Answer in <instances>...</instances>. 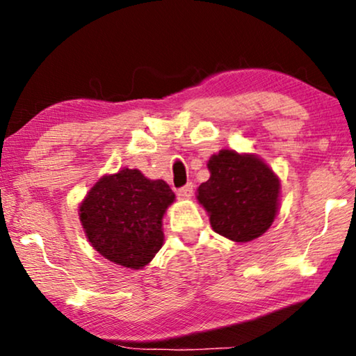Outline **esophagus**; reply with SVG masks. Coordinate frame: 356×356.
I'll list each match as a JSON object with an SVG mask.
<instances>
[{"instance_id":"esophagus-1","label":"esophagus","mask_w":356,"mask_h":356,"mask_svg":"<svg viewBox=\"0 0 356 356\" xmlns=\"http://www.w3.org/2000/svg\"><path fill=\"white\" fill-rule=\"evenodd\" d=\"M192 193H193V186H192V184H187V186H184V187H181L177 191L179 198H191Z\"/></svg>"}]
</instances>
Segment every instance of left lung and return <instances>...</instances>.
Masks as SVG:
<instances>
[{
	"instance_id": "1",
	"label": "left lung",
	"mask_w": 356,
	"mask_h": 356,
	"mask_svg": "<svg viewBox=\"0 0 356 356\" xmlns=\"http://www.w3.org/2000/svg\"><path fill=\"white\" fill-rule=\"evenodd\" d=\"M210 179L198 187V202L218 234L248 243L262 236L277 216L280 182L264 161L222 149L208 161Z\"/></svg>"
}]
</instances>
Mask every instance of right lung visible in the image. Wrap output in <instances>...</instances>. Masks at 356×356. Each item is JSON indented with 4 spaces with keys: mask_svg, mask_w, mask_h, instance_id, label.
Returning <instances> with one entry per match:
<instances>
[{
    "mask_svg": "<svg viewBox=\"0 0 356 356\" xmlns=\"http://www.w3.org/2000/svg\"><path fill=\"white\" fill-rule=\"evenodd\" d=\"M174 198L164 181H149L138 169H122L99 179L79 207V220L99 254L138 270L163 248V216Z\"/></svg>",
    "mask_w": 356,
    "mask_h": 356,
    "instance_id": "obj_1",
    "label": "right lung"
}]
</instances>
